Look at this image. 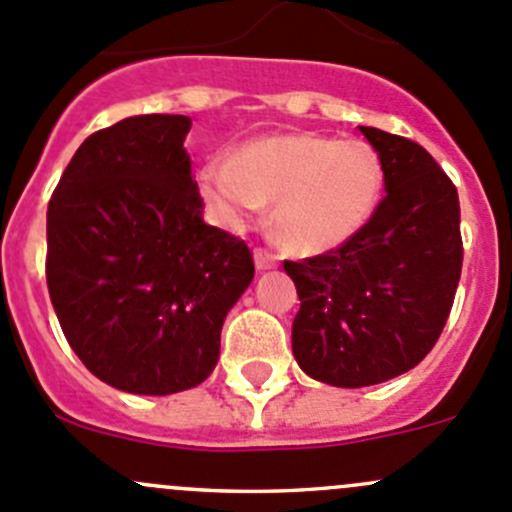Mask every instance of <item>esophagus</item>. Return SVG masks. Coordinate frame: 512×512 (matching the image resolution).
I'll return each instance as SVG.
<instances>
[{
	"label": "esophagus",
	"instance_id": "obj_1",
	"mask_svg": "<svg viewBox=\"0 0 512 512\" xmlns=\"http://www.w3.org/2000/svg\"><path fill=\"white\" fill-rule=\"evenodd\" d=\"M255 265H257V270H272V267H277V257L272 255V252L257 247V250H255Z\"/></svg>",
	"mask_w": 512,
	"mask_h": 512
}]
</instances>
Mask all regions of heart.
<instances>
[{"mask_svg": "<svg viewBox=\"0 0 512 512\" xmlns=\"http://www.w3.org/2000/svg\"><path fill=\"white\" fill-rule=\"evenodd\" d=\"M198 188L210 215L240 230L275 203L277 237L299 252H327L359 235L384 193V165L364 141L280 133L205 160Z\"/></svg>", "mask_w": 512, "mask_h": 512, "instance_id": "obj_1", "label": "heart"}]
</instances>
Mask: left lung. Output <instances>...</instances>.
Returning <instances> with one entry per match:
<instances>
[{"instance_id": "left-lung-1", "label": "left lung", "mask_w": 512, "mask_h": 512, "mask_svg": "<svg viewBox=\"0 0 512 512\" xmlns=\"http://www.w3.org/2000/svg\"><path fill=\"white\" fill-rule=\"evenodd\" d=\"M384 165V200L337 250L285 262L299 294L292 352L342 389L414 369L446 327L463 265L456 185L426 148L359 126Z\"/></svg>"}]
</instances>
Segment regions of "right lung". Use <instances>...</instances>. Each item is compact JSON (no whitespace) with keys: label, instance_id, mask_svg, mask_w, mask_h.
I'll use <instances>...</instances> for the list:
<instances>
[{"label":"right lung","instance_id":"right-lung-1","mask_svg":"<svg viewBox=\"0 0 512 512\" xmlns=\"http://www.w3.org/2000/svg\"><path fill=\"white\" fill-rule=\"evenodd\" d=\"M188 116H131L86 138L46 213V285L66 342L113 389H193L255 277L250 247L205 225Z\"/></svg>","mask_w":512,"mask_h":512}]
</instances>
